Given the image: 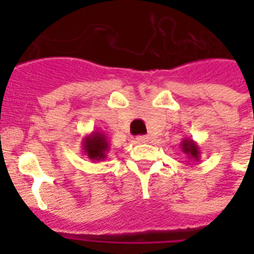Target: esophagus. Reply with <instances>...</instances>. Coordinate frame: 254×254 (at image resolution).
Wrapping results in <instances>:
<instances>
[{
  "label": "esophagus",
  "instance_id": "1",
  "mask_svg": "<svg viewBox=\"0 0 254 254\" xmlns=\"http://www.w3.org/2000/svg\"><path fill=\"white\" fill-rule=\"evenodd\" d=\"M149 141V135H139L137 137V142H147Z\"/></svg>",
  "mask_w": 254,
  "mask_h": 254
}]
</instances>
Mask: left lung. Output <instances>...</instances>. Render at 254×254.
<instances>
[{"instance_id":"8db88e82","label":"left lung","mask_w":254,"mask_h":254,"mask_svg":"<svg viewBox=\"0 0 254 254\" xmlns=\"http://www.w3.org/2000/svg\"><path fill=\"white\" fill-rule=\"evenodd\" d=\"M181 149L187 155V158L190 161L199 162V159H200V147L197 146V143L193 139L183 138V141L181 142Z\"/></svg>"}]
</instances>
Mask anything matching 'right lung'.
<instances>
[{
  "label": "right lung",
  "mask_w": 254,
  "mask_h": 254,
  "mask_svg": "<svg viewBox=\"0 0 254 254\" xmlns=\"http://www.w3.org/2000/svg\"><path fill=\"white\" fill-rule=\"evenodd\" d=\"M81 147L84 151V155L93 161V162H100L108 157L109 151V142H108L107 135L104 131L93 130L91 134L85 135L81 142Z\"/></svg>",
  "instance_id": "right-lung-1"
}]
</instances>
